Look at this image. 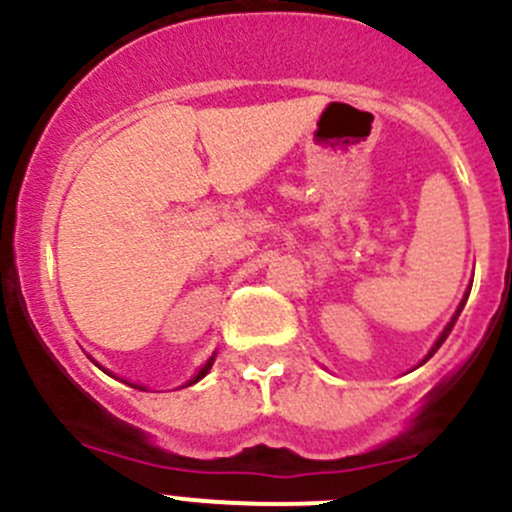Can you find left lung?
Segmentation results:
<instances>
[{
    "label": "left lung",
    "instance_id": "obj_1",
    "mask_svg": "<svg viewBox=\"0 0 512 512\" xmlns=\"http://www.w3.org/2000/svg\"><path fill=\"white\" fill-rule=\"evenodd\" d=\"M468 293H470V291H468ZM465 301H468V296H465V298H463V303H460V308H458V311H455L453 321H450V323H448V326H445V331H443V333H440V338H438V341H435V346H433V351H430V356H433V353H435V351H438V348H440V343H443V341H445V338H448V333H450V331H453V326H455V321H458L460 311H463ZM430 356H428V358H430Z\"/></svg>",
    "mask_w": 512,
    "mask_h": 512
}]
</instances>
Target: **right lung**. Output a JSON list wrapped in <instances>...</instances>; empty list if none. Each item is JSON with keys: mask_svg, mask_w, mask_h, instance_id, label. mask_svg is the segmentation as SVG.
I'll use <instances>...</instances> for the list:
<instances>
[{"mask_svg": "<svg viewBox=\"0 0 512 512\" xmlns=\"http://www.w3.org/2000/svg\"><path fill=\"white\" fill-rule=\"evenodd\" d=\"M211 363H214V358H209V363H206V366H204V368H201V371H199V373H196V376H194V378H191V381H189V383H186V386H191V383H196V381H199V378H204V376H206V373H209ZM141 391H144V388H141Z\"/></svg>", "mask_w": 512, "mask_h": 512, "instance_id": "right-lung-1", "label": "right lung"}]
</instances>
